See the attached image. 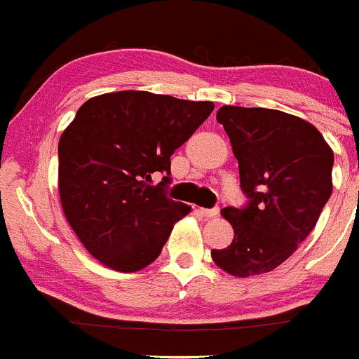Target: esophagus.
<instances>
[{"label":"esophagus","instance_id":"1","mask_svg":"<svg viewBox=\"0 0 359 359\" xmlns=\"http://www.w3.org/2000/svg\"><path fill=\"white\" fill-rule=\"evenodd\" d=\"M198 212L203 215V217H207V219L217 217L219 215V208H199Z\"/></svg>","mask_w":359,"mask_h":359}]
</instances>
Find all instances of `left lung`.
<instances>
[{
	"label": "left lung",
	"mask_w": 359,
	"mask_h": 359,
	"mask_svg": "<svg viewBox=\"0 0 359 359\" xmlns=\"http://www.w3.org/2000/svg\"><path fill=\"white\" fill-rule=\"evenodd\" d=\"M239 161L243 208L226 207L233 241L212 259L233 277L268 273L297 252L332 192L334 152L306 120L266 107L217 111Z\"/></svg>",
	"instance_id": "obj_1"
}]
</instances>
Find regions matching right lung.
I'll return each instance as SVG.
<instances>
[{"instance_id": "right-lung-1", "label": "right lung", "mask_w": 359, "mask_h": 359, "mask_svg": "<svg viewBox=\"0 0 359 359\" xmlns=\"http://www.w3.org/2000/svg\"><path fill=\"white\" fill-rule=\"evenodd\" d=\"M212 111V102L135 90L79 107L59 140V194L69 226L98 262L133 273L156 261L190 212L163 194L170 156ZM156 172L164 180L152 187Z\"/></svg>"}]
</instances>
